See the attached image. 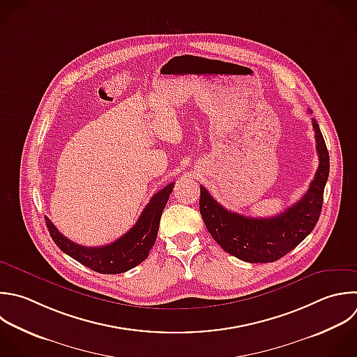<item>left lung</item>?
Here are the masks:
<instances>
[{"mask_svg": "<svg viewBox=\"0 0 357 357\" xmlns=\"http://www.w3.org/2000/svg\"><path fill=\"white\" fill-rule=\"evenodd\" d=\"M319 165L307 192L284 212L272 218H248L225 209L205 187L199 212L213 240L230 255L245 262H273L296 248L315 227L329 174V155L317 120H311Z\"/></svg>", "mask_w": 357, "mask_h": 357, "instance_id": "left-lung-1", "label": "left lung"}]
</instances>
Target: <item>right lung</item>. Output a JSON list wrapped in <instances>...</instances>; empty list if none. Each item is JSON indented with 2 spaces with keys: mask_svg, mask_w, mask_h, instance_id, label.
I'll return each instance as SVG.
<instances>
[{
  "mask_svg": "<svg viewBox=\"0 0 357 357\" xmlns=\"http://www.w3.org/2000/svg\"><path fill=\"white\" fill-rule=\"evenodd\" d=\"M174 183L158 191L142 211L137 223L116 241L100 247H85L63 236L53 222L46 218V225L53 241L61 251L82 265L99 273H123L139 265L153 247L159 230L160 216L173 191Z\"/></svg>",
  "mask_w": 357,
  "mask_h": 357,
  "instance_id": "add662e5",
  "label": "right lung"
}]
</instances>
